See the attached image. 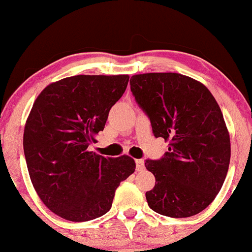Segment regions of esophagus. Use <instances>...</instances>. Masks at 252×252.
Wrapping results in <instances>:
<instances>
[{"instance_id": "34e87169", "label": "esophagus", "mask_w": 252, "mask_h": 252, "mask_svg": "<svg viewBox=\"0 0 252 252\" xmlns=\"http://www.w3.org/2000/svg\"><path fill=\"white\" fill-rule=\"evenodd\" d=\"M136 167H137V170L144 169L145 168L144 161H143V159H136Z\"/></svg>"}]
</instances>
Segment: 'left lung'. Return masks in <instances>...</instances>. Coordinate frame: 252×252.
Masks as SVG:
<instances>
[{
  "mask_svg": "<svg viewBox=\"0 0 252 252\" xmlns=\"http://www.w3.org/2000/svg\"><path fill=\"white\" fill-rule=\"evenodd\" d=\"M131 91L156 138L168 140L159 159H147L155 186L145 193L169 218L201 213L222 188L231 158L229 133L218 102L202 83L179 73L132 75Z\"/></svg>",
  "mask_w": 252,
  "mask_h": 252,
  "instance_id": "obj_1",
  "label": "left lung"
}]
</instances>
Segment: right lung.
<instances>
[{
  "instance_id": "1",
  "label": "right lung",
  "mask_w": 252,
  "mask_h": 252,
  "mask_svg": "<svg viewBox=\"0 0 252 252\" xmlns=\"http://www.w3.org/2000/svg\"><path fill=\"white\" fill-rule=\"evenodd\" d=\"M128 79L74 75L51 83L34 101L24 131L29 174L42 202L64 220L83 222L109 212L118 186L136 169L129 156L104 158L88 149Z\"/></svg>"
}]
</instances>
